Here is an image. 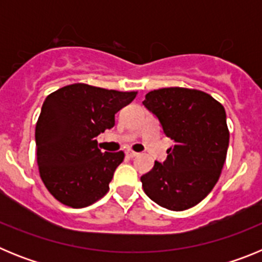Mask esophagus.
I'll return each mask as SVG.
<instances>
[{"label":"esophagus","instance_id":"1","mask_svg":"<svg viewBox=\"0 0 262 262\" xmlns=\"http://www.w3.org/2000/svg\"><path fill=\"white\" fill-rule=\"evenodd\" d=\"M126 155L128 157H135V156H138V152H135V151H133V149H127L126 151Z\"/></svg>","mask_w":262,"mask_h":262}]
</instances>
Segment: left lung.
Wrapping results in <instances>:
<instances>
[{
  "mask_svg": "<svg viewBox=\"0 0 262 262\" xmlns=\"http://www.w3.org/2000/svg\"><path fill=\"white\" fill-rule=\"evenodd\" d=\"M164 134L174 142L163 164L155 161L142 176L143 190L154 202L172 211L198 205L221 177L230 143L226 110L202 90L163 88L145 94Z\"/></svg>",
  "mask_w": 262,
  "mask_h": 262,
  "instance_id": "obj_1",
  "label": "left lung"
}]
</instances>
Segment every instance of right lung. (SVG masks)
<instances>
[{"instance_id": "obj_1", "label": "right lung", "mask_w": 262, "mask_h": 262, "mask_svg": "<svg viewBox=\"0 0 262 262\" xmlns=\"http://www.w3.org/2000/svg\"><path fill=\"white\" fill-rule=\"evenodd\" d=\"M136 94L77 82L46 98L35 127L36 160L41 181L55 200L81 209L107 193L124 154H102L96 136L114 127L115 114Z\"/></svg>"}]
</instances>
